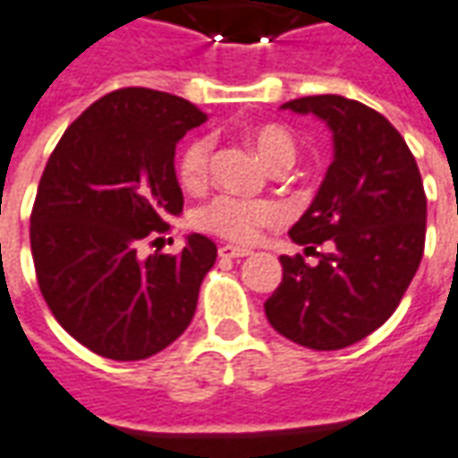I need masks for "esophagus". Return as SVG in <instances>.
I'll return each mask as SVG.
<instances>
[{"label":"esophagus","mask_w":458,"mask_h":458,"mask_svg":"<svg viewBox=\"0 0 458 458\" xmlns=\"http://www.w3.org/2000/svg\"><path fill=\"white\" fill-rule=\"evenodd\" d=\"M252 250L248 248H238V245H220L218 255L220 258H228V259H240V258H248Z\"/></svg>","instance_id":"1"}]
</instances>
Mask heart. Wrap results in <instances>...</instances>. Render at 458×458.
Here are the masks:
<instances>
[{"instance_id":"obj_1","label":"heart","mask_w":458,"mask_h":458,"mask_svg":"<svg viewBox=\"0 0 458 458\" xmlns=\"http://www.w3.org/2000/svg\"><path fill=\"white\" fill-rule=\"evenodd\" d=\"M250 147L258 151V157L269 169H287L297 157L294 137L284 127L277 124H262L245 134ZM213 144L206 137L189 141L179 157V179L189 189H199L208 176V161ZM277 208L269 200L238 199V196H216L203 203L193 213V225L206 233H213L223 240L233 242H250L258 238L259 228L277 220Z\"/></svg>"}]
</instances>
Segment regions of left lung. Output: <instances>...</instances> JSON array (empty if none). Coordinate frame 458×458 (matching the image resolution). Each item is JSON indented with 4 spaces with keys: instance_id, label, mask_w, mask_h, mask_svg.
Masks as SVG:
<instances>
[{
    "instance_id": "8db88e82",
    "label": "left lung",
    "mask_w": 458,
    "mask_h": 458,
    "mask_svg": "<svg viewBox=\"0 0 458 458\" xmlns=\"http://www.w3.org/2000/svg\"><path fill=\"white\" fill-rule=\"evenodd\" d=\"M282 110L314 114L334 134V161L289 238L328 242L318 265L282 255V282L265 301L272 328L314 351H338L383 327L424 252L427 199L417 161L383 114L341 95H311Z\"/></svg>"
}]
</instances>
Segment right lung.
<instances>
[{
	"instance_id": "obj_1",
	"label": "right lung",
	"mask_w": 458,
	"mask_h": 458,
	"mask_svg": "<svg viewBox=\"0 0 458 458\" xmlns=\"http://www.w3.org/2000/svg\"><path fill=\"white\" fill-rule=\"evenodd\" d=\"M206 113L179 95L122 88L64 131L31 210L36 277L55 321L93 353L141 360L189 328L216 242L140 258V242L183 210L176 144Z\"/></svg>"
}]
</instances>
